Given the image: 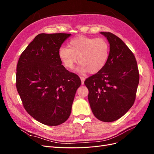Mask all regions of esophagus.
<instances>
[{"label": "esophagus", "mask_w": 154, "mask_h": 154, "mask_svg": "<svg viewBox=\"0 0 154 154\" xmlns=\"http://www.w3.org/2000/svg\"><path fill=\"white\" fill-rule=\"evenodd\" d=\"M80 79H81V80H82V84L83 85V84H84V82H85V78H83V77H80Z\"/></svg>", "instance_id": "obj_1"}]
</instances>
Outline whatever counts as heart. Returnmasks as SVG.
<instances>
[{"label":"heart","mask_w":154,"mask_h":154,"mask_svg":"<svg viewBox=\"0 0 154 154\" xmlns=\"http://www.w3.org/2000/svg\"><path fill=\"white\" fill-rule=\"evenodd\" d=\"M109 51V44L105 38L79 36L70 40L68 48H60L58 55L67 69L72 70L79 62V72L95 74L105 67Z\"/></svg>","instance_id":"obj_1"}]
</instances>
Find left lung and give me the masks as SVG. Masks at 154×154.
Segmentation results:
<instances>
[{"label":"left lung","instance_id":"left-lung-1","mask_svg":"<svg viewBox=\"0 0 154 154\" xmlns=\"http://www.w3.org/2000/svg\"><path fill=\"white\" fill-rule=\"evenodd\" d=\"M110 44L109 57L100 71L88 78V100L92 113L101 122H112L132 106L139 75L134 54L122 39L109 32H101Z\"/></svg>","mask_w":154,"mask_h":154}]
</instances>
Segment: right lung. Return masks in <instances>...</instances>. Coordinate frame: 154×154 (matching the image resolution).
Here are the masks:
<instances>
[{
  "mask_svg": "<svg viewBox=\"0 0 154 154\" xmlns=\"http://www.w3.org/2000/svg\"><path fill=\"white\" fill-rule=\"evenodd\" d=\"M71 34L41 33L18 60L16 86L26 110L38 122L57 126L66 122L78 88L79 76L62 65L58 50Z\"/></svg>",
  "mask_w": 154,
  "mask_h": 154,
  "instance_id": "1",
  "label": "right lung"
}]
</instances>
